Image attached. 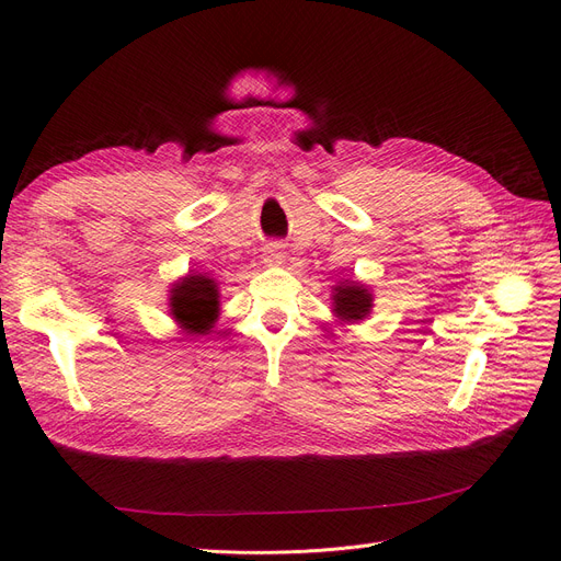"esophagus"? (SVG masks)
I'll list each match as a JSON object with an SVG mask.
<instances>
[{
  "label": "esophagus",
  "instance_id": "34e87169",
  "mask_svg": "<svg viewBox=\"0 0 561 561\" xmlns=\"http://www.w3.org/2000/svg\"><path fill=\"white\" fill-rule=\"evenodd\" d=\"M283 257H285V252H283V248H280L278 243H271V245H266V248H264V254H262L264 264H268V266H276V264H280V262H283Z\"/></svg>",
  "mask_w": 561,
  "mask_h": 561
}]
</instances>
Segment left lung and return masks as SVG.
Listing matches in <instances>:
<instances>
[{
    "instance_id": "obj_1",
    "label": "left lung",
    "mask_w": 561,
    "mask_h": 561,
    "mask_svg": "<svg viewBox=\"0 0 561 561\" xmlns=\"http://www.w3.org/2000/svg\"><path fill=\"white\" fill-rule=\"evenodd\" d=\"M332 313L339 322L346 325H355V322L365 320L371 309H375V295H371L369 285L355 278H342L336 285H332Z\"/></svg>"
}]
</instances>
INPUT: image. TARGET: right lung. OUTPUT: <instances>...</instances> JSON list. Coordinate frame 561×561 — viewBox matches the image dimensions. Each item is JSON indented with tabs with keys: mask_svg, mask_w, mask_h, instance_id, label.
Here are the masks:
<instances>
[{
	"mask_svg": "<svg viewBox=\"0 0 561 561\" xmlns=\"http://www.w3.org/2000/svg\"><path fill=\"white\" fill-rule=\"evenodd\" d=\"M168 311L186 334H208L219 318V287L198 271L178 278L168 290Z\"/></svg>",
	"mask_w": 561,
	"mask_h": 561,
	"instance_id": "obj_1",
	"label": "right lung"
}]
</instances>
